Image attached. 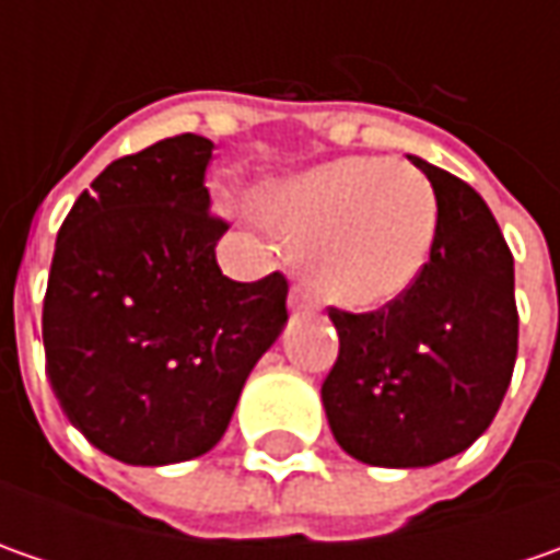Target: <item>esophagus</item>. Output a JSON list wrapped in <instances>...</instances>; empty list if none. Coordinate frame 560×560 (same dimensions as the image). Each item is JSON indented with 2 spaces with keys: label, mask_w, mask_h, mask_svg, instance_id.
Returning a JSON list of instances; mask_svg holds the SVG:
<instances>
[{
  "label": "esophagus",
  "mask_w": 560,
  "mask_h": 560,
  "mask_svg": "<svg viewBox=\"0 0 560 560\" xmlns=\"http://www.w3.org/2000/svg\"><path fill=\"white\" fill-rule=\"evenodd\" d=\"M312 308H314V302H312V295H308V290H305V287H295L290 295V312L305 314V312H312Z\"/></svg>",
  "instance_id": "34e87169"
}]
</instances>
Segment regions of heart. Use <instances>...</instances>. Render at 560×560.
Returning a JSON list of instances; mask_svg holds the SVG:
<instances>
[{"label": "heart", "mask_w": 560, "mask_h": 560, "mask_svg": "<svg viewBox=\"0 0 560 560\" xmlns=\"http://www.w3.org/2000/svg\"><path fill=\"white\" fill-rule=\"evenodd\" d=\"M270 221L299 233L295 261L339 308H380L420 277L436 243L440 202L418 167L336 159L265 192Z\"/></svg>", "instance_id": "obj_1"}]
</instances>
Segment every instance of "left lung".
Masks as SVG:
<instances>
[{"label": "left lung", "mask_w": 560, "mask_h": 560, "mask_svg": "<svg viewBox=\"0 0 560 560\" xmlns=\"http://www.w3.org/2000/svg\"><path fill=\"white\" fill-rule=\"evenodd\" d=\"M440 202L420 277L386 308H330L339 358L320 386L336 442L371 467H430L486 433L517 358L514 258L477 189L408 155Z\"/></svg>", "instance_id": "1"}]
</instances>
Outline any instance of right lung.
Masks as SVG:
<instances>
[{
    "instance_id": "1",
    "label": "right lung",
    "mask_w": 560,
    "mask_h": 560,
    "mask_svg": "<svg viewBox=\"0 0 560 560\" xmlns=\"http://www.w3.org/2000/svg\"><path fill=\"white\" fill-rule=\"evenodd\" d=\"M211 149L180 133L112 162L55 240L46 374L68 420L124 464L214 448L290 317L283 273L236 283L218 268L226 224L208 211Z\"/></svg>"
}]
</instances>
